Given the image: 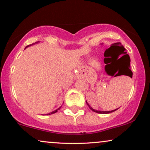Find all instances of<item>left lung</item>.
<instances>
[{
	"instance_id": "left-lung-1",
	"label": "left lung",
	"mask_w": 150,
	"mask_h": 150,
	"mask_svg": "<svg viewBox=\"0 0 150 150\" xmlns=\"http://www.w3.org/2000/svg\"><path fill=\"white\" fill-rule=\"evenodd\" d=\"M127 56H128V57H129V62H128V63H127V65H128V67H130V58H129V55H128V54H127ZM129 69V71H130V74H129L130 77H132V71H131V69ZM86 103H87V101H86ZM87 105L89 106V108H90V110H92L93 112H96V113H98V114H109V113H112V112H114V111H116V110H118V109H116V110H112V111H98V110H94V109H93L92 108H91V107L89 105V104L87 103Z\"/></svg>"
}]
</instances>
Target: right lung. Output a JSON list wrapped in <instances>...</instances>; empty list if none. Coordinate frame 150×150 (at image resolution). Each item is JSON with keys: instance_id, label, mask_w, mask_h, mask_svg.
Segmentation results:
<instances>
[{"instance_id": "add662e5", "label": "right lung", "mask_w": 150, "mask_h": 150, "mask_svg": "<svg viewBox=\"0 0 150 150\" xmlns=\"http://www.w3.org/2000/svg\"><path fill=\"white\" fill-rule=\"evenodd\" d=\"M32 45H33V44H32ZM30 45H28V46L26 47H28L30 46ZM26 47H25V48H26ZM61 107H60L59 108L57 109V110H56L55 111H54V112H50V114H48L47 115H50V114H54V113H56V112H58V110H60V109H61Z\"/></svg>"}]
</instances>
